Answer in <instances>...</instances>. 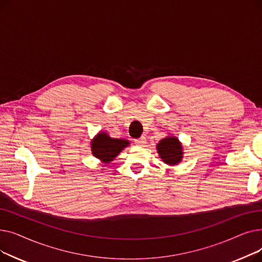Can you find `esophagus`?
Here are the masks:
<instances>
[{
  "instance_id": "esophagus-1",
  "label": "esophagus",
  "mask_w": 262,
  "mask_h": 262,
  "mask_svg": "<svg viewBox=\"0 0 262 262\" xmlns=\"http://www.w3.org/2000/svg\"><path fill=\"white\" fill-rule=\"evenodd\" d=\"M135 143L137 144V145H144L145 143H146V139H145V137L144 136H141L139 139H136L135 140Z\"/></svg>"
}]
</instances>
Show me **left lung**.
<instances>
[{"label":"left lung","mask_w":262,"mask_h":262,"mask_svg":"<svg viewBox=\"0 0 262 262\" xmlns=\"http://www.w3.org/2000/svg\"><path fill=\"white\" fill-rule=\"evenodd\" d=\"M157 152L162 159L170 166H175L183 159V146L176 137L168 136L157 144Z\"/></svg>","instance_id":"8db88e82"}]
</instances>
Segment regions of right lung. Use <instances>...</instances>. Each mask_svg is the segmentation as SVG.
Listing matches in <instances>:
<instances>
[{
    "mask_svg": "<svg viewBox=\"0 0 262 262\" xmlns=\"http://www.w3.org/2000/svg\"><path fill=\"white\" fill-rule=\"evenodd\" d=\"M129 145L125 139H114L108 134L101 132L91 141V150L94 157L99 158L104 163L113 161L124 147Z\"/></svg>",
    "mask_w": 262,
    "mask_h": 262,
    "instance_id": "1",
    "label": "right lung"
}]
</instances>
